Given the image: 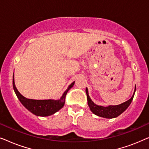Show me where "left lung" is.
Segmentation results:
<instances>
[{
    "label": "left lung",
    "mask_w": 149,
    "mask_h": 149,
    "mask_svg": "<svg viewBox=\"0 0 149 149\" xmlns=\"http://www.w3.org/2000/svg\"><path fill=\"white\" fill-rule=\"evenodd\" d=\"M85 91H86L87 96V103H88V106L89 109L91 110V111L92 112L93 114H95V115L99 116V117L107 118V119H113V118L117 117L119 115H121V113H123L130 105L132 100L134 98V93H135L136 91V87L134 94L129 100L126 101L125 102L121 104L116 106L111 105L106 107H102V106L96 105L95 104H94V102H93L91 100L90 97H89L88 89H87V88L85 89Z\"/></svg>",
    "instance_id": "left-lung-1"
}]
</instances>
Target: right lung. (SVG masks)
Wrapping results in <instances>:
<instances>
[{
    "label": "right lung",
    "instance_id": "add662e5",
    "mask_svg": "<svg viewBox=\"0 0 149 149\" xmlns=\"http://www.w3.org/2000/svg\"><path fill=\"white\" fill-rule=\"evenodd\" d=\"M74 84V81L69 85L68 89L64 91L62 96L60 100H32L28 99L23 96L16 88L14 82V76L13 77V87L15 94L21 102V103L26 107L28 111L33 113L34 115L39 117H47L54 115L64 107L65 103V98L69 89L72 88Z\"/></svg>",
    "mask_w": 149,
    "mask_h": 149
}]
</instances>
